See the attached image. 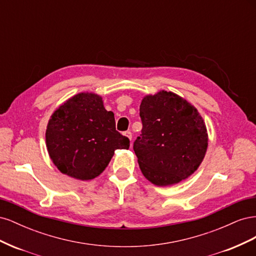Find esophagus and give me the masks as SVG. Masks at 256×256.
Here are the masks:
<instances>
[{"mask_svg":"<svg viewBox=\"0 0 256 256\" xmlns=\"http://www.w3.org/2000/svg\"><path fill=\"white\" fill-rule=\"evenodd\" d=\"M124 136H127L130 141L131 138H132V134H131V131H125V132H124Z\"/></svg>","mask_w":256,"mask_h":256,"instance_id":"1","label":"esophagus"}]
</instances>
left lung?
Wrapping results in <instances>:
<instances>
[{
  "mask_svg": "<svg viewBox=\"0 0 256 256\" xmlns=\"http://www.w3.org/2000/svg\"><path fill=\"white\" fill-rule=\"evenodd\" d=\"M142 134L134 143L138 166L158 187L180 182L205 157L208 134L194 106L175 92L146 95L140 106Z\"/></svg>",
  "mask_w": 256,
  "mask_h": 256,
  "instance_id": "obj_1",
  "label": "left lung"
}]
</instances>
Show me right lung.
<instances>
[{
  "mask_svg": "<svg viewBox=\"0 0 256 256\" xmlns=\"http://www.w3.org/2000/svg\"><path fill=\"white\" fill-rule=\"evenodd\" d=\"M49 156L60 173L79 180L102 174L115 150H128L129 138L115 129L102 97L79 92L53 112L46 130Z\"/></svg>",
  "mask_w": 256,
  "mask_h": 256,
  "instance_id": "obj_1",
  "label": "right lung"
}]
</instances>
